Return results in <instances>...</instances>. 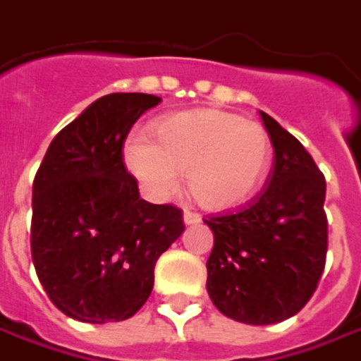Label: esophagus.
Here are the masks:
<instances>
[{"mask_svg": "<svg viewBox=\"0 0 361 361\" xmlns=\"http://www.w3.org/2000/svg\"><path fill=\"white\" fill-rule=\"evenodd\" d=\"M200 220H202V216H200L197 212H192V210L183 212V222H185V224H197Z\"/></svg>", "mask_w": 361, "mask_h": 361, "instance_id": "34e87169", "label": "esophagus"}]
</instances>
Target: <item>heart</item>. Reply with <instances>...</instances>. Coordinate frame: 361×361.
<instances>
[{
  "mask_svg": "<svg viewBox=\"0 0 361 361\" xmlns=\"http://www.w3.org/2000/svg\"><path fill=\"white\" fill-rule=\"evenodd\" d=\"M151 136L133 131L123 157L127 169L151 200H167L180 188L206 208H230L255 194L271 164V139L255 121L200 109L165 117Z\"/></svg>",
  "mask_w": 361,
  "mask_h": 361,
  "instance_id": "heart-1",
  "label": "heart"
}]
</instances>
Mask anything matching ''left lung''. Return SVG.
I'll return each mask as SVG.
<instances>
[{
    "mask_svg": "<svg viewBox=\"0 0 361 361\" xmlns=\"http://www.w3.org/2000/svg\"><path fill=\"white\" fill-rule=\"evenodd\" d=\"M274 149L267 188L236 210L210 214L206 289L220 313L248 325L285 322L319 285L327 257L325 178L305 147L260 113Z\"/></svg>",
    "mask_w": 361,
    "mask_h": 361,
    "instance_id": "8db88e82",
    "label": "left lung"
}]
</instances>
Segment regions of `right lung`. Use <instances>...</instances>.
<instances>
[{"mask_svg": "<svg viewBox=\"0 0 361 361\" xmlns=\"http://www.w3.org/2000/svg\"><path fill=\"white\" fill-rule=\"evenodd\" d=\"M161 99L113 92L56 135L32 188V260L64 315L106 323L133 317L153 289L157 259L183 232L173 204L139 197L123 147Z\"/></svg>", "mask_w": 361, "mask_h": 361, "instance_id": "obj_1", "label": "right lung"}]
</instances>
